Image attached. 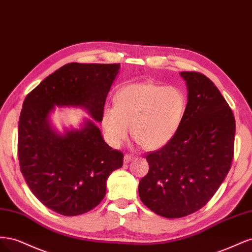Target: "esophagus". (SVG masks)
Instances as JSON below:
<instances>
[{
	"label": "esophagus",
	"mask_w": 252,
	"mask_h": 252,
	"mask_svg": "<svg viewBox=\"0 0 252 252\" xmlns=\"http://www.w3.org/2000/svg\"><path fill=\"white\" fill-rule=\"evenodd\" d=\"M134 158H135V157H134L133 155H131V154H126V155L124 156V163H125V164H128L129 162H131Z\"/></svg>",
	"instance_id": "1"
}]
</instances>
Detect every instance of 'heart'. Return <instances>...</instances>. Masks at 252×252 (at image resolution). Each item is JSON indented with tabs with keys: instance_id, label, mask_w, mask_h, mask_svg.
<instances>
[{
	"instance_id": "1",
	"label": "heart",
	"mask_w": 252,
	"mask_h": 252,
	"mask_svg": "<svg viewBox=\"0 0 252 252\" xmlns=\"http://www.w3.org/2000/svg\"><path fill=\"white\" fill-rule=\"evenodd\" d=\"M114 105L103 112L102 123L108 142L119 146L131 127L135 142L144 149L155 150L178 133L186 110V97L177 87L146 82L121 88Z\"/></svg>"
}]
</instances>
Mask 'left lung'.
Segmentation results:
<instances>
[{
	"label": "left lung",
	"mask_w": 252,
	"mask_h": 252,
	"mask_svg": "<svg viewBox=\"0 0 252 252\" xmlns=\"http://www.w3.org/2000/svg\"><path fill=\"white\" fill-rule=\"evenodd\" d=\"M188 102L181 127L161 149L149 152V171L139 184L145 206L164 218L201 209L229 172L235 120L220 90L206 75L182 71Z\"/></svg>",
	"instance_id": "8db88e82"
}]
</instances>
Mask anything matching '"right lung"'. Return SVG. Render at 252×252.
Wrapping results in <instances>:
<instances>
[{
    "label": "right lung",
    "instance_id": "add662e5",
    "mask_svg": "<svg viewBox=\"0 0 252 252\" xmlns=\"http://www.w3.org/2000/svg\"><path fill=\"white\" fill-rule=\"evenodd\" d=\"M120 64L69 63L27 94L19 120L20 169L32 192L60 215H83L101 203L106 181L123 166V152L103 140L93 122L60 135L49 113L58 106H82L102 122L106 97Z\"/></svg>",
    "mask_w": 252,
    "mask_h": 252
}]
</instances>
